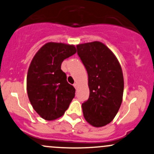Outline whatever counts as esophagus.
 Segmentation results:
<instances>
[{"label":"esophagus","mask_w":154,"mask_h":154,"mask_svg":"<svg viewBox=\"0 0 154 154\" xmlns=\"http://www.w3.org/2000/svg\"><path fill=\"white\" fill-rule=\"evenodd\" d=\"M74 87H75L76 89H77V87H78V85H77V83H75V84H74Z\"/></svg>","instance_id":"obj_1"}]
</instances>
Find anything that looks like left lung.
Instances as JSON below:
<instances>
[{
    "label": "left lung",
    "mask_w": 154,
    "mask_h": 154,
    "mask_svg": "<svg viewBox=\"0 0 154 154\" xmlns=\"http://www.w3.org/2000/svg\"><path fill=\"white\" fill-rule=\"evenodd\" d=\"M77 54L88 75L89 98L82 104L88 123L100 128L110 123L122 101L124 78L119 61L100 42L79 44Z\"/></svg>",
    "instance_id": "8db88e82"
}]
</instances>
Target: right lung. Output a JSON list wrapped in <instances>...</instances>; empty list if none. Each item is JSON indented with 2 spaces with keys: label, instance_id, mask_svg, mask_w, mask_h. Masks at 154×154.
I'll return each instance as SVG.
<instances>
[{
  "label": "right lung",
  "instance_id": "right-lung-1",
  "mask_svg": "<svg viewBox=\"0 0 154 154\" xmlns=\"http://www.w3.org/2000/svg\"><path fill=\"white\" fill-rule=\"evenodd\" d=\"M72 45L48 43L32 60L26 77V90L35 111L45 120H54L65 113L75 95V89L61 69L64 59L76 53Z\"/></svg>",
  "mask_w": 154,
  "mask_h": 154
}]
</instances>
